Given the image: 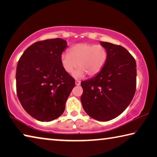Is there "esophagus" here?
<instances>
[{"label":"esophagus","mask_w":157,"mask_h":157,"mask_svg":"<svg viewBox=\"0 0 157 157\" xmlns=\"http://www.w3.org/2000/svg\"><path fill=\"white\" fill-rule=\"evenodd\" d=\"M80 81L79 80H75V85H77V86H79L80 85Z\"/></svg>","instance_id":"34e87169"}]
</instances>
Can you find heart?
I'll return each instance as SVG.
<instances>
[{
  "instance_id": "b5f03b06",
  "label": "heart",
  "mask_w": 157,
  "mask_h": 157,
  "mask_svg": "<svg viewBox=\"0 0 157 157\" xmlns=\"http://www.w3.org/2000/svg\"><path fill=\"white\" fill-rule=\"evenodd\" d=\"M107 59V51L100 44L80 43L73 45L68 49V54H62L61 63L66 73H73L76 78L84 77L86 73L90 77L99 73Z\"/></svg>"
}]
</instances>
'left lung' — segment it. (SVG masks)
Instances as JSON below:
<instances>
[{
    "instance_id": "8db88e82",
    "label": "left lung",
    "mask_w": 157,
    "mask_h": 157,
    "mask_svg": "<svg viewBox=\"0 0 157 157\" xmlns=\"http://www.w3.org/2000/svg\"><path fill=\"white\" fill-rule=\"evenodd\" d=\"M100 44L107 51V59L94 78L81 82L84 110L91 118L108 121L126 109L136 88V63L124 47L108 42Z\"/></svg>"
}]
</instances>
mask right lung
Listing matches in <instances>:
<instances>
[{
	"label": "right lung",
	"mask_w": 157,
	"mask_h": 157,
	"mask_svg": "<svg viewBox=\"0 0 157 157\" xmlns=\"http://www.w3.org/2000/svg\"><path fill=\"white\" fill-rule=\"evenodd\" d=\"M66 46V41L59 38L37 41L18 62V98L26 112L39 121L49 122L62 115L75 86V79L61 63Z\"/></svg>",
	"instance_id": "1"
}]
</instances>
